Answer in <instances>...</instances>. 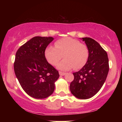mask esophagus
<instances>
[{
    "label": "esophagus",
    "mask_w": 122,
    "mask_h": 122,
    "mask_svg": "<svg viewBox=\"0 0 122 122\" xmlns=\"http://www.w3.org/2000/svg\"><path fill=\"white\" fill-rule=\"evenodd\" d=\"M59 74H60V76H64L66 73H65L62 72H59Z\"/></svg>",
    "instance_id": "34e87169"
}]
</instances>
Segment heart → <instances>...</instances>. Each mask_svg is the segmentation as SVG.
Listing matches in <instances>:
<instances>
[{
    "instance_id": "1",
    "label": "heart",
    "mask_w": 122,
    "mask_h": 122,
    "mask_svg": "<svg viewBox=\"0 0 122 122\" xmlns=\"http://www.w3.org/2000/svg\"><path fill=\"white\" fill-rule=\"evenodd\" d=\"M45 57L49 64L57 65L62 58L64 59L58 64L57 68L61 71L75 70L82 68L87 62L89 52L87 46L79 40L70 37L63 38L54 43V47L48 46L45 50Z\"/></svg>"
}]
</instances>
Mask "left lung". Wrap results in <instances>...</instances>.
Returning <instances> with one entry per match:
<instances>
[{
    "instance_id": "8db88e82",
    "label": "left lung",
    "mask_w": 122,
    "mask_h": 122,
    "mask_svg": "<svg viewBox=\"0 0 122 122\" xmlns=\"http://www.w3.org/2000/svg\"><path fill=\"white\" fill-rule=\"evenodd\" d=\"M89 49L87 62L78 72L73 73L74 80L70 90L78 99L93 97L104 84L109 71L107 53L97 42L91 38H81Z\"/></svg>"
}]
</instances>
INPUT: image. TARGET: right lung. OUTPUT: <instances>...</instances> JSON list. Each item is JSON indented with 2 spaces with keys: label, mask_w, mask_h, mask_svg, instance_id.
I'll list each match as a JSON object with an SVG mask.
<instances>
[{
  "label": "right lung",
  "mask_w": 122,
  "mask_h": 122,
  "mask_svg": "<svg viewBox=\"0 0 122 122\" xmlns=\"http://www.w3.org/2000/svg\"><path fill=\"white\" fill-rule=\"evenodd\" d=\"M54 40L51 37H35L18 49L14 69L25 92L36 99H45L53 93L58 71L49 64L45 50Z\"/></svg>",
  "instance_id": "1"
}]
</instances>
